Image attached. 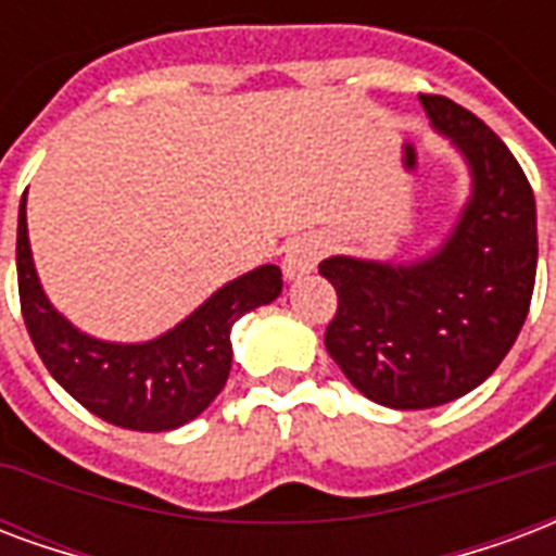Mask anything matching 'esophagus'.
<instances>
[{
    "instance_id": "1",
    "label": "esophagus",
    "mask_w": 556,
    "mask_h": 556,
    "mask_svg": "<svg viewBox=\"0 0 556 556\" xmlns=\"http://www.w3.org/2000/svg\"><path fill=\"white\" fill-rule=\"evenodd\" d=\"M323 257V243L316 237H299L293 243L287 245L283 252L281 269L287 281H299L304 275H311L316 269V263Z\"/></svg>"
}]
</instances>
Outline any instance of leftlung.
<instances>
[{
  "mask_svg": "<svg viewBox=\"0 0 556 556\" xmlns=\"http://www.w3.org/2000/svg\"><path fill=\"white\" fill-rule=\"evenodd\" d=\"M469 169V199L442 243L413 261L331 254L319 275L340 307L325 349L369 402L428 410L490 378L528 319L536 202L510 149L445 96H419Z\"/></svg>",
  "mask_w": 556,
  "mask_h": 556,
  "instance_id": "1",
  "label": "left lung"
}]
</instances>
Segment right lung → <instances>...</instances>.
Wrapping results in <instances>:
<instances>
[{
    "label": "right lung",
    "mask_w": 556,
    "mask_h": 556,
    "mask_svg": "<svg viewBox=\"0 0 556 556\" xmlns=\"http://www.w3.org/2000/svg\"><path fill=\"white\" fill-rule=\"evenodd\" d=\"M16 278L28 337L75 402L128 431H175L211 407L231 372L233 323L281 295V269L263 263L223 283L190 316L146 342H111L75 328L37 278L25 195L16 223Z\"/></svg>",
    "instance_id": "obj_1"
}]
</instances>
